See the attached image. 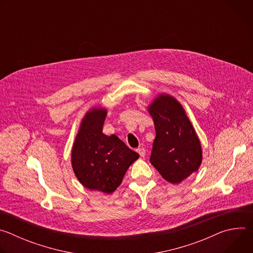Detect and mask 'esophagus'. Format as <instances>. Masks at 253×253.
Wrapping results in <instances>:
<instances>
[{
  "instance_id": "esophagus-1",
  "label": "esophagus",
  "mask_w": 253,
  "mask_h": 253,
  "mask_svg": "<svg viewBox=\"0 0 253 253\" xmlns=\"http://www.w3.org/2000/svg\"><path fill=\"white\" fill-rule=\"evenodd\" d=\"M136 151L139 153V155H140L141 157H145V154H146V150L144 149L143 147H140V148H138Z\"/></svg>"
}]
</instances>
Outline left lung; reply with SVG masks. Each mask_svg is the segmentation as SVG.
I'll use <instances>...</instances> for the list:
<instances>
[{
	"mask_svg": "<svg viewBox=\"0 0 253 253\" xmlns=\"http://www.w3.org/2000/svg\"><path fill=\"white\" fill-rule=\"evenodd\" d=\"M156 137L150 162L166 181L179 184L196 172L202 147L183 106L169 94H159L148 105Z\"/></svg>",
	"mask_w": 253,
	"mask_h": 253,
	"instance_id": "obj_1",
	"label": "left lung"
}]
</instances>
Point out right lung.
Returning a JSON list of instances; mask_svg holds the SVG:
<instances>
[{
  "mask_svg": "<svg viewBox=\"0 0 253 253\" xmlns=\"http://www.w3.org/2000/svg\"><path fill=\"white\" fill-rule=\"evenodd\" d=\"M106 116L107 109L103 107H93L86 112L72 147L71 164L84 187L110 194L122 183L139 154L116 135L102 132Z\"/></svg>",
  "mask_w": 253,
  "mask_h": 253,
  "instance_id": "obj_1",
  "label": "right lung"
}]
</instances>
